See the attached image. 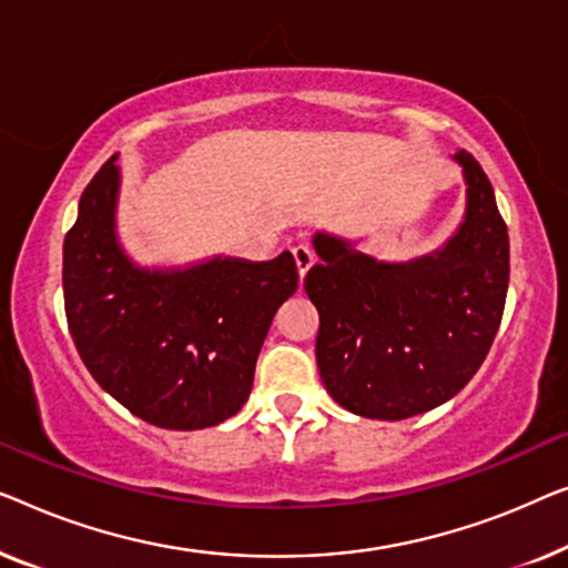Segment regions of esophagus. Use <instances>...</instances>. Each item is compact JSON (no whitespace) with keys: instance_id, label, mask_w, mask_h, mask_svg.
I'll return each mask as SVG.
<instances>
[{"instance_id":"1","label":"esophagus","mask_w":568,"mask_h":568,"mask_svg":"<svg viewBox=\"0 0 568 568\" xmlns=\"http://www.w3.org/2000/svg\"><path fill=\"white\" fill-rule=\"evenodd\" d=\"M293 260H295V267H298V277L303 281V277H306V273L311 270V265H314V252H311L306 244H298L293 250Z\"/></svg>"}]
</instances>
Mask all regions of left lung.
<instances>
[{
  "mask_svg": "<svg viewBox=\"0 0 568 568\" xmlns=\"http://www.w3.org/2000/svg\"><path fill=\"white\" fill-rule=\"evenodd\" d=\"M466 215L445 246L409 262H381L347 239L314 236L318 265L303 287L318 311L316 363L324 388L367 419H409L474 378L505 314L507 223L491 182L468 151Z\"/></svg>",
  "mask_w": 568,
  "mask_h": 568,
  "instance_id": "obj_1",
  "label": "left lung"
}]
</instances>
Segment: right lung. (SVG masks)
Wrapping results in <instances>:
<instances>
[{
  "instance_id": "1",
  "label": "right lung",
  "mask_w": 568,
  "mask_h": 568,
  "mask_svg": "<svg viewBox=\"0 0 568 568\" xmlns=\"http://www.w3.org/2000/svg\"><path fill=\"white\" fill-rule=\"evenodd\" d=\"M115 159L84 187L63 239L71 339L92 378L149 425H221L250 398L275 311L298 287L293 254L213 257L185 270L133 265L115 234Z\"/></svg>"
}]
</instances>
